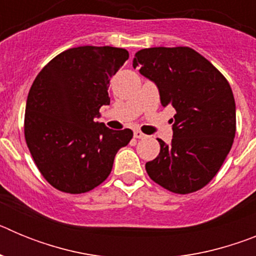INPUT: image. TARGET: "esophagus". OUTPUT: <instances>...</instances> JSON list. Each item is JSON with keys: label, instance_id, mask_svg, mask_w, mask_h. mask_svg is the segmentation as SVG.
<instances>
[{"label": "esophagus", "instance_id": "esophagus-1", "mask_svg": "<svg viewBox=\"0 0 256 256\" xmlns=\"http://www.w3.org/2000/svg\"><path fill=\"white\" fill-rule=\"evenodd\" d=\"M133 136H134V138H138V140L140 138H144V137H146V134H144L141 130H134Z\"/></svg>", "mask_w": 256, "mask_h": 256}]
</instances>
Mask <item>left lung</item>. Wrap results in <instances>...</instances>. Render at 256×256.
Returning a JSON list of instances; mask_svg holds the SVG:
<instances>
[{"instance_id":"left-lung-1","label":"left lung","mask_w":256,"mask_h":256,"mask_svg":"<svg viewBox=\"0 0 256 256\" xmlns=\"http://www.w3.org/2000/svg\"><path fill=\"white\" fill-rule=\"evenodd\" d=\"M159 88L173 106L170 144L158 138L160 152L146 162L148 177L174 194L205 187L224 162L236 134V105L224 76L190 47H151L136 52L133 68Z\"/></svg>"}]
</instances>
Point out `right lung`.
<instances>
[{
    "label": "right lung",
    "instance_id": "obj_1",
    "mask_svg": "<svg viewBox=\"0 0 256 256\" xmlns=\"http://www.w3.org/2000/svg\"><path fill=\"white\" fill-rule=\"evenodd\" d=\"M118 47L80 46L58 54L36 76L24 118L26 146L44 180L66 194H83L108 177L130 130L94 122L110 104V79L128 60Z\"/></svg>",
    "mask_w": 256,
    "mask_h": 256
}]
</instances>
